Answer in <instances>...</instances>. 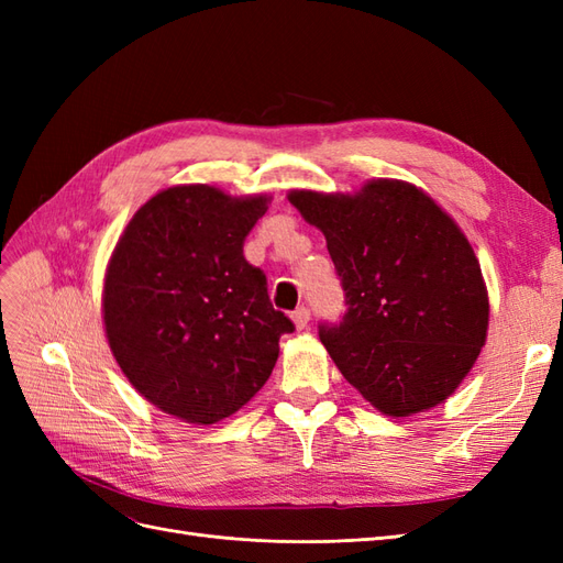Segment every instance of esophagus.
<instances>
[{
	"label": "esophagus",
	"instance_id": "34e87169",
	"mask_svg": "<svg viewBox=\"0 0 563 563\" xmlns=\"http://www.w3.org/2000/svg\"><path fill=\"white\" fill-rule=\"evenodd\" d=\"M291 319H294V323H296V329H305L310 323V310L305 308V305H300V308L291 314Z\"/></svg>",
	"mask_w": 563,
	"mask_h": 563
}]
</instances>
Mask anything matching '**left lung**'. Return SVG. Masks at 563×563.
I'll return each instance as SVG.
<instances>
[{
    "label": "left lung",
    "mask_w": 563,
    "mask_h": 563,
    "mask_svg": "<svg viewBox=\"0 0 563 563\" xmlns=\"http://www.w3.org/2000/svg\"><path fill=\"white\" fill-rule=\"evenodd\" d=\"M327 236L347 310L319 340L345 380L391 418L449 399L486 343L488 294L455 220L404 180L354 195L294 190Z\"/></svg>",
    "instance_id": "left-lung-1"
}]
</instances>
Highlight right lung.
I'll list each match as a JSON object with an SVG mask.
<instances>
[{"label": "right lung", "instance_id": "add662e5", "mask_svg": "<svg viewBox=\"0 0 563 563\" xmlns=\"http://www.w3.org/2000/svg\"><path fill=\"white\" fill-rule=\"evenodd\" d=\"M267 203L176 185L119 236L103 286L106 335L129 383L168 416L213 424L240 411L294 331L272 308L265 272L244 258Z\"/></svg>", "mask_w": 563, "mask_h": 563}]
</instances>
